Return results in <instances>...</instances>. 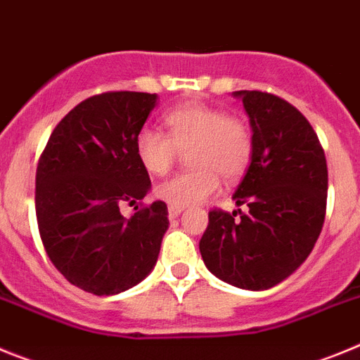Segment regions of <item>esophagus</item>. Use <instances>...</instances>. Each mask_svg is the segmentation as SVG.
<instances>
[{
  "instance_id": "obj_1",
  "label": "esophagus",
  "mask_w": 360,
  "mask_h": 360,
  "mask_svg": "<svg viewBox=\"0 0 360 360\" xmlns=\"http://www.w3.org/2000/svg\"><path fill=\"white\" fill-rule=\"evenodd\" d=\"M167 211H169V218H178L184 212V207H173V205H169Z\"/></svg>"
}]
</instances>
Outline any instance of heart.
<instances>
[{"label": "heart", "mask_w": 360, "mask_h": 360, "mask_svg": "<svg viewBox=\"0 0 360 360\" xmlns=\"http://www.w3.org/2000/svg\"><path fill=\"white\" fill-rule=\"evenodd\" d=\"M167 135L144 128L135 142L136 158L151 174H165L180 151H189L193 169L160 182L155 195L173 207H189L207 200L225 180L240 178L252 158L254 141L249 124L240 117L207 104L189 103L174 108L164 119Z\"/></svg>", "instance_id": "heart-1"}]
</instances>
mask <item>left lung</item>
I'll use <instances>...</instances> for the list:
<instances>
[{
  "mask_svg": "<svg viewBox=\"0 0 360 360\" xmlns=\"http://www.w3.org/2000/svg\"><path fill=\"white\" fill-rule=\"evenodd\" d=\"M234 97L250 119L254 149L232 198L249 211L209 212L200 252L221 281L269 290L303 265L319 238L328 167L316 131L297 108L257 90L234 91Z\"/></svg>",
  "mask_w": 360,
  "mask_h": 360,
  "instance_id": "left-lung-1",
  "label": "left lung"
}]
</instances>
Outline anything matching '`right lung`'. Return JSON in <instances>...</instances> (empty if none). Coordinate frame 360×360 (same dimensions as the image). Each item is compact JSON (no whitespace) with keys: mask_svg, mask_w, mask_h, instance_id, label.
<instances>
[{"mask_svg":"<svg viewBox=\"0 0 360 360\" xmlns=\"http://www.w3.org/2000/svg\"><path fill=\"white\" fill-rule=\"evenodd\" d=\"M157 94L108 91L73 108L57 124L37 164L36 216L50 262L72 285L95 295L135 287L157 263L169 227L167 205L151 189L135 142Z\"/></svg>","mask_w":360,"mask_h":360,"instance_id":"1","label":"right lung"}]
</instances>
